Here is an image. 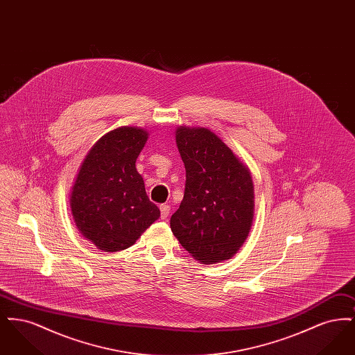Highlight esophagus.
Here are the masks:
<instances>
[{"label": "esophagus", "mask_w": 355, "mask_h": 355, "mask_svg": "<svg viewBox=\"0 0 355 355\" xmlns=\"http://www.w3.org/2000/svg\"><path fill=\"white\" fill-rule=\"evenodd\" d=\"M159 210H161V220H166L169 217L170 206L164 203L159 206Z\"/></svg>", "instance_id": "1"}]
</instances>
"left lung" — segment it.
<instances>
[{
  "instance_id": "8db88e82",
  "label": "left lung",
  "mask_w": 355,
  "mask_h": 355,
  "mask_svg": "<svg viewBox=\"0 0 355 355\" xmlns=\"http://www.w3.org/2000/svg\"><path fill=\"white\" fill-rule=\"evenodd\" d=\"M185 193L170 227L186 252L205 265L229 259L249 234L254 186L249 169L207 129L178 128Z\"/></svg>"
}]
</instances>
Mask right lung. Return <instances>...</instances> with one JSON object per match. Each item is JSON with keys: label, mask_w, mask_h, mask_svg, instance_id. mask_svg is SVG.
Wrapping results in <instances>:
<instances>
[{"label": "right lung", "mask_w": 355, "mask_h": 355, "mask_svg": "<svg viewBox=\"0 0 355 355\" xmlns=\"http://www.w3.org/2000/svg\"><path fill=\"white\" fill-rule=\"evenodd\" d=\"M148 133L119 128L87 153L71 189L70 207L78 230L103 252L130 248L159 209L149 200L135 161Z\"/></svg>", "instance_id": "obj_1"}]
</instances>
